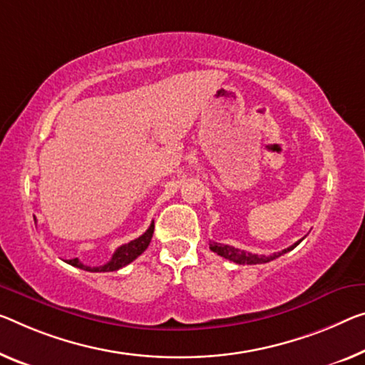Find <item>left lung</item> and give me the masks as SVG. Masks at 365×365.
Here are the masks:
<instances>
[{"mask_svg":"<svg viewBox=\"0 0 365 365\" xmlns=\"http://www.w3.org/2000/svg\"><path fill=\"white\" fill-rule=\"evenodd\" d=\"M302 240H304V238H302ZM300 241H297V243H294L292 246H289V248L279 251V253H272L269 256L253 255V253H248V251H245V250H238V248H235V246L222 245V243H210V250L214 251V253H217L218 256L225 257V259L237 262V264H264V262L276 259V257L289 253V251H292L295 246L300 243Z\"/></svg>","mask_w":365,"mask_h":365,"instance_id":"obj_1","label":"left lung"}]
</instances>
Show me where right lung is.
<instances>
[{"instance_id": "obj_1", "label": "right lung", "mask_w": 365, "mask_h": 365, "mask_svg": "<svg viewBox=\"0 0 365 365\" xmlns=\"http://www.w3.org/2000/svg\"><path fill=\"white\" fill-rule=\"evenodd\" d=\"M153 230L155 225L153 222H151V225L148 227L147 232H145L142 237H138L135 240H132L130 243L127 245H122L119 248L115 250V253L112 255L110 261L106 262L104 266H98V267H91V266H85L83 262L75 257V259H68L66 262L75 267H80L83 271H89V272H110V271H117V269L124 267L127 264H130L133 259H137V257L143 253L145 250L148 248L151 237H153Z\"/></svg>"}]
</instances>
